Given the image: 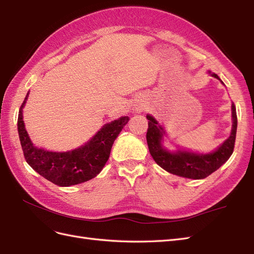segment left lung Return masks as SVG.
I'll use <instances>...</instances> for the list:
<instances>
[{"label":"left lung","mask_w":254,"mask_h":254,"mask_svg":"<svg viewBox=\"0 0 254 254\" xmlns=\"http://www.w3.org/2000/svg\"><path fill=\"white\" fill-rule=\"evenodd\" d=\"M212 76L220 79L216 74H212ZM232 117L233 127L231 136L219 147L218 150L209 154H196L188 151L172 153L163 149L161 145L162 136L164 133L163 128L158 126L157 120L148 115L147 119L149 121L146 137L151 157L155 163L171 174L191 179L206 178L223 165L234 151L237 131V115L234 104L232 105Z\"/></svg>","instance_id":"obj_1"}]
</instances>
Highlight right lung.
Here are the masks:
<instances>
[{"label": "right lung", "instance_id": "1", "mask_svg": "<svg viewBox=\"0 0 254 254\" xmlns=\"http://www.w3.org/2000/svg\"><path fill=\"white\" fill-rule=\"evenodd\" d=\"M19 109L18 133L24 159L35 172L57 186L69 187L94 178L105 166L117 136L122 131L128 117L104 126L86 145L68 152H51L33 146L22 120V107Z\"/></svg>", "mask_w": 254, "mask_h": 254}]
</instances>
